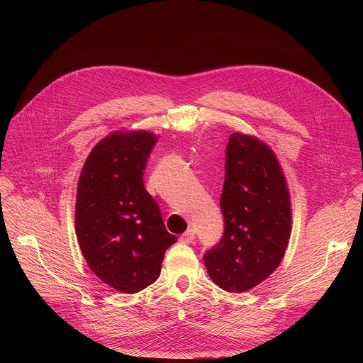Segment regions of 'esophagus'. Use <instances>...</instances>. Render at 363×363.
<instances>
[{
  "label": "esophagus",
  "instance_id": "34e87169",
  "mask_svg": "<svg viewBox=\"0 0 363 363\" xmlns=\"http://www.w3.org/2000/svg\"><path fill=\"white\" fill-rule=\"evenodd\" d=\"M195 240V231L191 228V230H186L182 235H181V241L182 242H186V244H189V242H192Z\"/></svg>",
  "mask_w": 363,
  "mask_h": 363
}]
</instances>
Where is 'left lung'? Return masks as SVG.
<instances>
[{"instance_id": "left-lung-1", "label": "left lung", "mask_w": 363, "mask_h": 363, "mask_svg": "<svg viewBox=\"0 0 363 363\" xmlns=\"http://www.w3.org/2000/svg\"><path fill=\"white\" fill-rule=\"evenodd\" d=\"M220 206L224 234L203 252V262L214 283L241 293L277 269L291 230L286 181L263 142L241 133L230 136Z\"/></svg>"}]
</instances>
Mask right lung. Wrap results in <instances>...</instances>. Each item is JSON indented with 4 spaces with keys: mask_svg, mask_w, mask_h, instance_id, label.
<instances>
[{
    "mask_svg": "<svg viewBox=\"0 0 363 363\" xmlns=\"http://www.w3.org/2000/svg\"><path fill=\"white\" fill-rule=\"evenodd\" d=\"M155 143L149 132L112 133L93 147L79 179V245L90 270L123 293L157 280L165 251L178 240L142 179Z\"/></svg>",
    "mask_w": 363,
    "mask_h": 363,
    "instance_id": "1",
    "label": "right lung"
}]
</instances>
